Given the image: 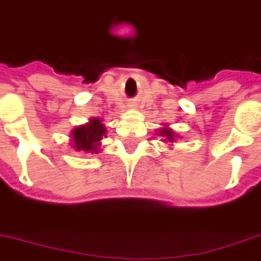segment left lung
<instances>
[{
  "instance_id": "obj_1",
  "label": "left lung",
  "mask_w": 261,
  "mask_h": 261,
  "mask_svg": "<svg viewBox=\"0 0 261 261\" xmlns=\"http://www.w3.org/2000/svg\"><path fill=\"white\" fill-rule=\"evenodd\" d=\"M161 136H166V138L169 139V142L170 140H173V132L169 130V129H162V130H161Z\"/></svg>"
}]
</instances>
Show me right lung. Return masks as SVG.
<instances>
[{
	"label": "right lung",
	"mask_w": 261,
	"mask_h": 261,
	"mask_svg": "<svg viewBox=\"0 0 261 261\" xmlns=\"http://www.w3.org/2000/svg\"><path fill=\"white\" fill-rule=\"evenodd\" d=\"M106 135L105 125L99 119H91V122L72 130L74 148L82 151L96 152L99 142Z\"/></svg>",
	"instance_id": "1"
}]
</instances>
